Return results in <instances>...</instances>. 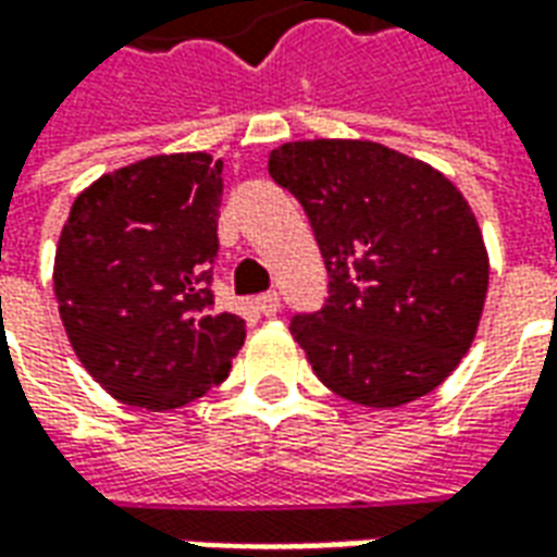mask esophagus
<instances>
[{"instance_id": "1", "label": "esophagus", "mask_w": 557, "mask_h": 557, "mask_svg": "<svg viewBox=\"0 0 557 557\" xmlns=\"http://www.w3.org/2000/svg\"><path fill=\"white\" fill-rule=\"evenodd\" d=\"M256 310H259L262 315H277L280 310L277 292H265V295H259V298H256Z\"/></svg>"}]
</instances>
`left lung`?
I'll return each mask as SVG.
<instances>
[{"label": "left lung", "mask_w": 557, "mask_h": 557, "mask_svg": "<svg viewBox=\"0 0 557 557\" xmlns=\"http://www.w3.org/2000/svg\"><path fill=\"white\" fill-rule=\"evenodd\" d=\"M268 172L301 202L325 259L327 301L289 325L322 385L370 409L435 391L478 334L490 286L462 194L363 139L286 143Z\"/></svg>", "instance_id": "left-lung-1"}]
</instances>
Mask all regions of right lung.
Listing matches in <instances>:
<instances>
[{
  "instance_id": "right-lung-1",
  "label": "right lung",
  "mask_w": 557,
  "mask_h": 557,
  "mask_svg": "<svg viewBox=\"0 0 557 557\" xmlns=\"http://www.w3.org/2000/svg\"><path fill=\"white\" fill-rule=\"evenodd\" d=\"M223 163L160 154L115 170L71 206L53 286L67 339L103 391L178 409L226 379L244 319L214 304Z\"/></svg>"
}]
</instances>
